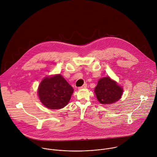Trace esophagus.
<instances>
[{"label":"esophagus","instance_id":"obj_1","mask_svg":"<svg viewBox=\"0 0 157 157\" xmlns=\"http://www.w3.org/2000/svg\"><path fill=\"white\" fill-rule=\"evenodd\" d=\"M87 87V84H84L83 86L79 87L78 89H84V88H86Z\"/></svg>","mask_w":157,"mask_h":157}]
</instances>
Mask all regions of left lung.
Masks as SVG:
<instances>
[{
	"label": "left lung",
	"instance_id": "left-lung-1",
	"mask_svg": "<svg viewBox=\"0 0 157 157\" xmlns=\"http://www.w3.org/2000/svg\"><path fill=\"white\" fill-rule=\"evenodd\" d=\"M98 101L102 104H113L122 95L123 88L117 82L107 76L101 78L94 89Z\"/></svg>",
	"mask_w": 157,
	"mask_h": 157
}]
</instances>
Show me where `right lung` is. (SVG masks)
Masks as SVG:
<instances>
[{"mask_svg":"<svg viewBox=\"0 0 157 157\" xmlns=\"http://www.w3.org/2000/svg\"><path fill=\"white\" fill-rule=\"evenodd\" d=\"M73 88L59 74L44 78L40 82L38 94L41 102L50 109H59L69 102Z\"/></svg>","mask_w":157,"mask_h":157,"instance_id":"obj_1","label":"right lung"}]
</instances>
